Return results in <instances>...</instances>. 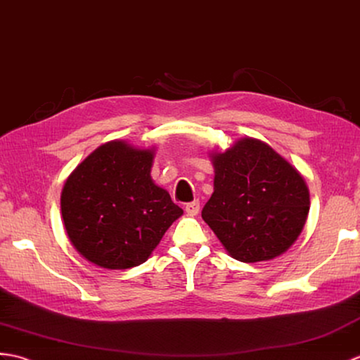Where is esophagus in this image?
Returning a JSON list of instances; mask_svg holds the SVG:
<instances>
[{
	"label": "esophagus",
	"instance_id": "esophagus-1",
	"mask_svg": "<svg viewBox=\"0 0 360 360\" xmlns=\"http://www.w3.org/2000/svg\"><path fill=\"white\" fill-rule=\"evenodd\" d=\"M185 211H186V214L188 215H197L198 214V211H200V203H198L197 200L195 202H191V203H188L186 206H185Z\"/></svg>",
	"mask_w": 360,
	"mask_h": 360
}]
</instances>
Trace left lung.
Segmentation results:
<instances>
[{
  "mask_svg": "<svg viewBox=\"0 0 360 360\" xmlns=\"http://www.w3.org/2000/svg\"><path fill=\"white\" fill-rule=\"evenodd\" d=\"M210 157L214 193L202 217L231 257L255 263L288 251L309 212V191L300 172L252 137Z\"/></svg>",
  "mask_w": 360,
  "mask_h": 360,
  "instance_id": "1",
  "label": "left lung"
}]
</instances>
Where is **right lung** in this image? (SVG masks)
Returning a JSON list of instances; mask_svg holds the SVG:
<instances>
[{
    "mask_svg": "<svg viewBox=\"0 0 360 360\" xmlns=\"http://www.w3.org/2000/svg\"><path fill=\"white\" fill-rule=\"evenodd\" d=\"M155 148L112 140L87 155L61 191V215L72 246L106 269L145 263L183 214L150 177Z\"/></svg>",
    "mask_w": 360,
    "mask_h": 360,
    "instance_id": "obj_1",
    "label": "right lung"
}]
</instances>
